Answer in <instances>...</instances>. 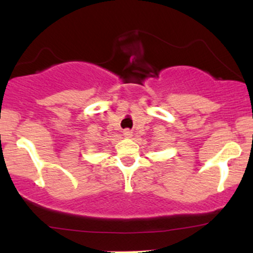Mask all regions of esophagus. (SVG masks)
Listing matches in <instances>:
<instances>
[{"instance_id":"esophagus-1","label":"esophagus","mask_w":253,"mask_h":253,"mask_svg":"<svg viewBox=\"0 0 253 253\" xmlns=\"http://www.w3.org/2000/svg\"><path fill=\"white\" fill-rule=\"evenodd\" d=\"M124 135L126 136V138H130V136L133 135V132H132V130H129V129H125L124 130Z\"/></svg>"}]
</instances>
